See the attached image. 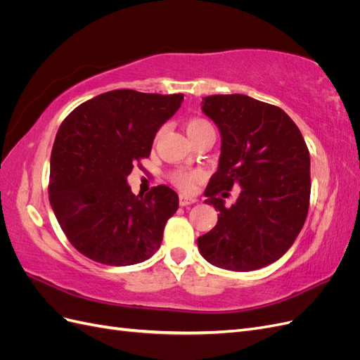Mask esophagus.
Segmentation results:
<instances>
[{
  "label": "esophagus",
  "instance_id": "esophagus-1",
  "mask_svg": "<svg viewBox=\"0 0 360 360\" xmlns=\"http://www.w3.org/2000/svg\"><path fill=\"white\" fill-rule=\"evenodd\" d=\"M197 198H192V197H186V195H180V205H189L197 202Z\"/></svg>",
  "mask_w": 360,
  "mask_h": 360
}]
</instances>
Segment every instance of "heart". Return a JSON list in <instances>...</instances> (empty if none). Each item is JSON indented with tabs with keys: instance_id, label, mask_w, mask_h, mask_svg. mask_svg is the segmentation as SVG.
I'll return each mask as SVG.
<instances>
[{
	"instance_id": "heart-1",
	"label": "heart",
	"mask_w": 360,
	"mask_h": 360,
	"mask_svg": "<svg viewBox=\"0 0 360 360\" xmlns=\"http://www.w3.org/2000/svg\"><path fill=\"white\" fill-rule=\"evenodd\" d=\"M204 126H209V123L204 122V120H200V118L191 120V122L186 124V132H188V135H191L193 132H197V130H200ZM200 177H201V174L197 172V171H191V172L181 171V172H177L176 176H174V183H176L177 186L181 188L183 191L191 192V191H193L195 183L198 181Z\"/></svg>"
}]
</instances>
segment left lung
Masks as SVG:
<instances>
[{
	"label": "left lung",
	"instance_id": "obj_1",
	"mask_svg": "<svg viewBox=\"0 0 360 360\" xmlns=\"http://www.w3.org/2000/svg\"><path fill=\"white\" fill-rule=\"evenodd\" d=\"M202 112L221 134L217 169L204 191L219 212L213 230L198 237L210 264L250 271L275 263L296 240L311 195L309 151L296 123L278 106L245 94L202 97ZM243 188L231 207L217 197Z\"/></svg>",
	"mask_w": 360,
	"mask_h": 360
}]
</instances>
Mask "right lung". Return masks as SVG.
Segmentation results:
<instances>
[{
    "label": "right lung",
    "instance_id": "obj_1",
    "mask_svg": "<svg viewBox=\"0 0 360 360\" xmlns=\"http://www.w3.org/2000/svg\"><path fill=\"white\" fill-rule=\"evenodd\" d=\"M183 94L112 90L81 103L61 123L51 153L49 201L63 233L82 255L130 266L155 255L179 195L156 186L134 195L127 176Z\"/></svg>",
    "mask_w": 360,
    "mask_h": 360
}]
</instances>
